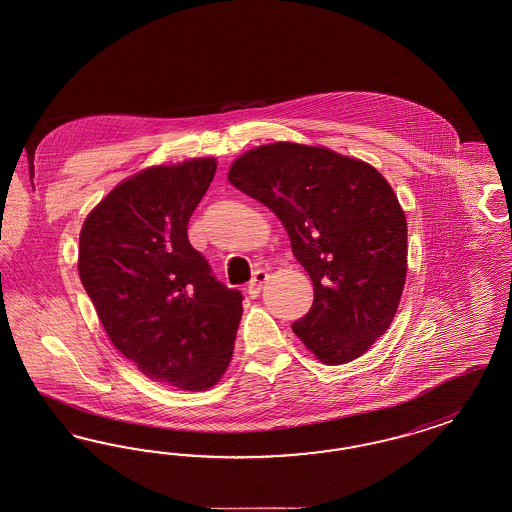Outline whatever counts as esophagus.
<instances>
[{
  "instance_id": "34e87169",
  "label": "esophagus",
  "mask_w": 512,
  "mask_h": 512,
  "mask_svg": "<svg viewBox=\"0 0 512 512\" xmlns=\"http://www.w3.org/2000/svg\"><path fill=\"white\" fill-rule=\"evenodd\" d=\"M266 280H268V274H266V270H263V268L253 274L251 282L247 283V293H249L251 299L259 297V293H261V289H263V283H265Z\"/></svg>"
}]
</instances>
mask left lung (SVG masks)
<instances>
[{
	"instance_id": "obj_1",
	"label": "left lung",
	"mask_w": 512,
	"mask_h": 512,
	"mask_svg": "<svg viewBox=\"0 0 512 512\" xmlns=\"http://www.w3.org/2000/svg\"><path fill=\"white\" fill-rule=\"evenodd\" d=\"M229 181L278 215L314 302L293 333L344 365L388 331L406 278V219L382 174L325 147L278 141L234 160Z\"/></svg>"
}]
</instances>
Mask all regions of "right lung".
Wrapping results in <instances>:
<instances>
[{"instance_id":"add662e5","label":"right lung","mask_w":512,"mask_h":512,"mask_svg":"<svg viewBox=\"0 0 512 512\" xmlns=\"http://www.w3.org/2000/svg\"><path fill=\"white\" fill-rule=\"evenodd\" d=\"M215 168H147L107 194L79 236V278L113 346L151 380L187 391L219 382L242 318V293L215 280L187 236Z\"/></svg>"}]
</instances>
